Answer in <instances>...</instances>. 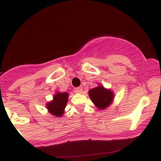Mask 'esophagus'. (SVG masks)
Wrapping results in <instances>:
<instances>
[{"label":"esophagus","instance_id":"esophagus-1","mask_svg":"<svg viewBox=\"0 0 161 161\" xmlns=\"http://www.w3.org/2000/svg\"><path fill=\"white\" fill-rule=\"evenodd\" d=\"M74 92L75 93H81L82 92V87H76V88H74Z\"/></svg>","mask_w":161,"mask_h":161}]
</instances>
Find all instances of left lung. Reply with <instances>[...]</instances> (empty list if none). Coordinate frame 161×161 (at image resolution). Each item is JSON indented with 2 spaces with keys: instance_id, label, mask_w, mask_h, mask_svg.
Returning a JSON list of instances; mask_svg holds the SVG:
<instances>
[{
  "instance_id": "1",
  "label": "left lung",
  "mask_w": 161,
  "mask_h": 161,
  "mask_svg": "<svg viewBox=\"0 0 161 161\" xmlns=\"http://www.w3.org/2000/svg\"><path fill=\"white\" fill-rule=\"evenodd\" d=\"M88 93L92 102L101 110L110 105L114 99V93L110 90L105 89L102 86L92 88Z\"/></svg>"
}]
</instances>
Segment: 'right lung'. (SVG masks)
I'll use <instances>...</instances> for the list:
<instances>
[{
	"label": "right lung",
	"mask_w": 161,
	"mask_h": 161,
	"mask_svg": "<svg viewBox=\"0 0 161 161\" xmlns=\"http://www.w3.org/2000/svg\"><path fill=\"white\" fill-rule=\"evenodd\" d=\"M68 96L69 95L66 92L56 94L53 96V101L47 104V108L48 109L49 112L54 116H61L67 103Z\"/></svg>",
	"instance_id": "right-lung-1"
}]
</instances>
